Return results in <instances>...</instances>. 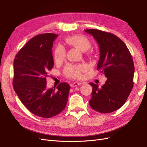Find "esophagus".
Instances as JSON below:
<instances>
[{
  "instance_id": "obj_1",
  "label": "esophagus",
  "mask_w": 147,
  "mask_h": 147,
  "mask_svg": "<svg viewBox=\"0 0 147 147\" xmlns=\"http://www.w3.org/2000/svg\"><path fill=\"white\" fill-rule=\"evenodd\" d=\"M82 83H78V82H74V83H72L71 84V87L72 88H74V87H76V86H78V85H80Z\"/></svg>"
}]
</instances>
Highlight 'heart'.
I'll use <instances>...</instances> for the list:
<instances>
[{"mask_svg":"<svg viewBox=\"0 0 147 147\" xmlns=\"http://www.w3.org/2000/svg\"><path fill=\"white\" fill-rule=\"evenodd\" d=\"M65 42L69 45L78 48L82 51H88L91 47V42L86 37L82 35H74L67 37ZM66 56V51L62 45H57L54 51V59L56 63L63 62ZM88 67L85 64H67L64 69L63 73L65 77L72 79H80L83 74L87 70Z\"/></svg>","mask_w":147,"mask_h":147,"instance_id":"1","label":"heart"}]
</instances>
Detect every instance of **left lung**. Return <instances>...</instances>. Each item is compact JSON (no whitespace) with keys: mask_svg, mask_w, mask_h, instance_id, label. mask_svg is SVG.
I'll list each match as a JSON object with an SVG mask.
<instances>
[{"mask_svg":"<svg viewBox=\"0 0 147 147\" xmlns=\"http://www.w3.org/2000/svg\"><path fill=\"white\" fill-rule=\"evenodd\" d=\"M91 34L99 47L100 58L97 69L107 80L102 87H92L91 107L97 112L110 113L125 103L133 88L134 65L126 44L116 35L98 29L84 30Z\"/></svg>","mask_w":147,"mask_h":147,"instance_id":"obj_1","label":"left lung"}]
</instances>
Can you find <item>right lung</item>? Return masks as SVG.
<instances>
[{
	"mask_svg": "<svg viewBox=\"0 0 147 147\" xmlns=\"http://www.w3.org/2000/svg\"><path fill=\"white\" fill-rule=\"evenodd\" d=\"M57 34H39L31 38L17 53L13 63L14 90L31 113L45 118L60 113L66 106L70 89L67 83L47 89L48 72L54 61L53 42Z\"/></svg>",
	"mask_w": 147,
	"mask_h": 147,
	"instance_id": "obj_1",
	"label": "right lung"
}]
</instances>
